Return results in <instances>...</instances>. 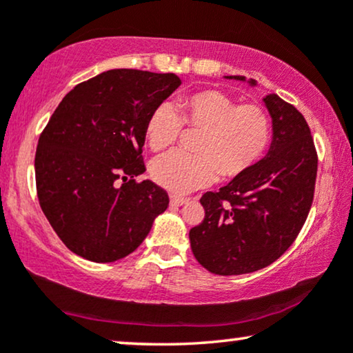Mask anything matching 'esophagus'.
Segmentation results:
<instances>
[{
	"mask_svg": "<svg viewBox=\"0 0 353 353\" xmlns=\"http://www.w3.org/2000/svg\"><path fill=\"white\" fill-rule=\"evenodd\" d=\"M188 199L185 197H180V196H170V205H175V207H180L183 204H186Z\"/></svg>",
	"mask_w": 353,
	"mask_h": 353,
	"instance_id": "obj_1",
	"label": "esophagus"
}]
</instances>
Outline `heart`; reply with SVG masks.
Segmentation results:
<instances>
[{
  "instance_id": "b5f03b06",
  "label": "heart",
  "mask_w": 353,
  "mask_h": 353,
  "mask_svg": "<svg viewBox=\"0 0 353 353\" xmlns=\"http://www.w3.org/2000/svg\"><path fill=\"white\" fill-rule=\"evenodd\" d=\"M181 115L170 103L154 108L146 122L152 151L170 148L183 125L201 130L197 154L172 151L154 159L151 178L165 190L185 194L214 183L234 180L265 156L272 141V119L263 105L239 103L220 90H201L180 99Z\"/></svg>"
}]
</instances>
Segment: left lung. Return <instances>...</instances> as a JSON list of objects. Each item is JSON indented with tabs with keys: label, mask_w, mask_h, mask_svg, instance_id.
Returning <instances> with one entry per match:
<instances>
[{
	"label": "left lung",
	"mask_w": 353,
	"mask_h": 353,
	"mask_svg": "<svg viewBox=\"0 0 353 353\" xmlns=\"http://www.w3.org/2000/svg\"><path fill=\"white\" fill-rule=\"evenodd\" d=\"M263 101L273 119L268 154L243 176L207 191L201 197L204 220L190 231L197 262L221 276L257 272L281 257L301 233L315 194L318 154L307 120L278 94Z\"/></svg>",
	"instance_id": "1"
}]
</instances>
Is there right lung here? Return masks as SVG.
<instances>
[{
  "instance_id": "add662e5",
  "label": "right lung",
  "mask_w": 353,
  "mask_h": 353,
  "mask_svg": "<svg viewBox=\"0 0 353 353\" xmlns=\"http://www.w3.org/2000/svg\"><path fill=\"white\" fill-rule=\"evenodd\" d=\"M181 85L175 74L114 69L81 81L38 139L37 196L72 252L98 263L127 257L165 212L168 194L146 172L143 144L154 108Z\"/></svg>"
}]
</instances>
